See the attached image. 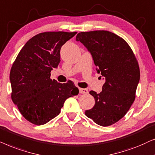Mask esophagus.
<instances>
[{
    "instance_id": "esophagus-1",
    "label": "esophagus",
    "mask_w": 155,
    "mask_h": 155,
    "mask_svg": "<svg viewBox=\"0 0 155 155\" xmlns=\"http://www.w3.org/2000/svg\"><path fill=\"white\" fill-rule=\"evenodd\" d=\"M88 90L86 88H79V93L80 94H88Z\"/></svg>"
}]
</instances>
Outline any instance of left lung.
<instances>
[{"label":"left lung","instance_id":"left-lung-1","mask_svg":"<svg viewBox=\"0 0 155 155\" xmlns=\"http://www.w3.org/2000/svg\"><path fill=\"white\" fill-rule=\"evenodd\" d=\"M76 40L90 51L97 72L106 79L101 92H89L95 105L85 115L101 126L114 124L125 116L135 99L140 76L137 59L126 41L109 31L79 32Z\"/></svg>","mask_w":155,"mask_h":155}]
</instances>
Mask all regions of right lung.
Returning a JSON list of instances; mask_svg holds the SVG:
<instances>
[{
	"label": "right lung",
	"instance_id": "1",
	"mask_svg": "<svg viewBox=\"0 0 155 155\" xmlns=\"http://www.w3.org/2000/svg\"><path fill=\"white\" fill-rule=\"evenodd\" d=\"M76 32H45L30 39L20 51L10 73L11 98L27 120L44 125L61 112L68 98L79 94L71 81L58 83L51 71L60 62V49Z\"/></svg>",
	"mask_w": 155,
	"mask_h": 155
}]
</instances>
